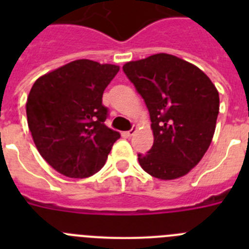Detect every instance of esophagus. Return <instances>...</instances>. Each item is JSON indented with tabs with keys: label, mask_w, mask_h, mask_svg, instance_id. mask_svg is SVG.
<instances>
[{
	"label": "esophagus",
	"mask_w": 249,
	"mask_h": 249,
	"mask_svg": "<svg viewBox=\"0 0 249 249\" xmlns=\"http://www.w3.org/2000/svg\"><path fill=\"white\" fill-rule=\"evenodd\" d=\"M135 132H136V128H131L129 131L124 132V136H127V137H132V136L135 135Z\"/></svg>",
	"instance_id": "34e87169"
}]
</instances>
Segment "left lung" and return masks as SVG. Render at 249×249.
I'll list each match as a JSON object with an SVG mask.
<instances>
[{
  "label": "left lung",
  "instance_id": "left-lung-1",
  "mask_svg": "<svg viewBox=\"0 0 249 249\" xmlns=\"http://www.w3.org/2000/svg\"><path fill=\"white\" fill-rule=\"evenodd\" d=\"M123 72L146 102L153 146L138 162L148 175L175 179L198 163L212 142L219 94L198 67L167 53L123 66Z\"/></svg>",
  "mask_w": 249,
  "mask_h": 249
}]
</instances>
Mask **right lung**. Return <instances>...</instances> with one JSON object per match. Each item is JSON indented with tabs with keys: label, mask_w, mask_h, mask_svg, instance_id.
Segmentation results:
<instances>
[{
	"label": "right lung",
	"mask_w": 249,
	"mask_h": 249,
	"mask_svg": "<svg viewBox=\"0 0 249 249\" xmlns=\"http://www.w3.org/2000/svg\"><path fill=\"white\" fill-rule=\"evenodd\" d=\"M114 65L77 59L39 77L26 103L28 128L39 155L66 177L86 178L105 164L120 133L106 126V87Z\"/></svg>",
	"instance_id": "right-lung-1"
}]
</instances>
